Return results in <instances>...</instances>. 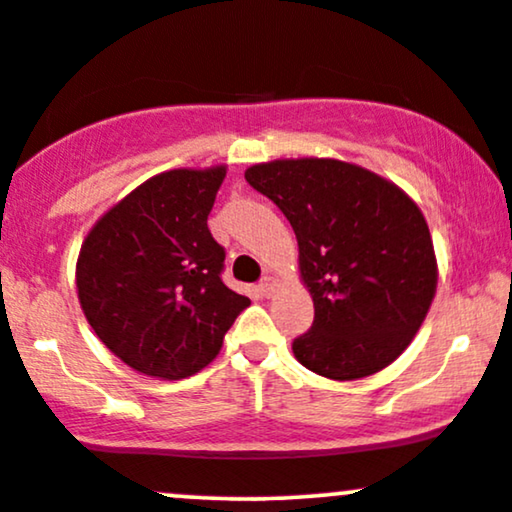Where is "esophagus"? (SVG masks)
<instances>
[{
    "instance_id": "esophagus-1",
    "label": "esophagus",
    "mask_w": 512,
    "mask_h": 512,
    "mask_svg": "<svg viewBox=\"0 0 512 512\" xmlns=\"http://www.w3.org/2000/svg\"><path fill=\"white\" fill-rule=\"evenodd\" d=\"M272 291H274V276H264L260 281V293L262 296H272Z\"/></svg>"
}]
</instances>
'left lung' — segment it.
I'll return each mask as SVG.
<instances>
[{
  "label": "left lung",
  "mask_w": 512,
  "mask_h": 512,
  "mask_svg": "<svg viewBox=\"0 0 512 512\" xmlns=\"http://www.w3.org/2000/svg\"><path fill=\"white\" fill-rule=\"evenodd\" d=\"M245 180L284 211L315 305L293 356L332 380L390 366L411 344L438 284L421 209L395 182L334 158L257 163Z\"/></svg>",
  "instance_id": "left-lung-1"
}]
</instances>
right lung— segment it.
<instances>
[{
    "instance_id": "add662e5",
    "label": "right lung",
    "mask_w": 512,
    "mask_h": 512,
    "mask_svg": "<svg viewBox=\"0 0 512 512\" xmlns=\"http://www.w3.org/2000/svg\"><path fill=\"white\" fill-rule=\"evenodd\" d=\"M226 166L154 175L105 211L81 245L76 291L88 325L129 368L180 380L214 361L248 296L221 281L207 226Z\"/></svg>"
}]
</instances>
